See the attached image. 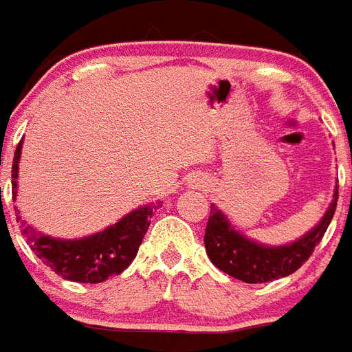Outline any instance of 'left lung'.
Here are the masks:
<instances>
[{"mask_svg": "<svg viewBox=\"0 0 352 352\" xmlns=\"http://www.w3.org/2000/svg\"><path fill=\"white\" fill-rule=\"evenodd\" d=\"M336 201H338V191H334L329 210L325 211V215L322 217L315 230H311L307 235L293 244L278 245V248L256 244L245 239L231 228L230 222L226 221L224 213L211 204L210 219L204 233L206 253L219 270L233 278L242 280L245 284H264L287 276L302 267L305 260L313 255V251L333 221Z\"/></svg>", "mask_w": 352, "mask_h": 352, "instance_id": "obj_1", "label": "left lung"}]
</instances>
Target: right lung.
Here are the masks:
<instances>
[{"label": "right lung", "instance_id": "obj_1", "mask_svg": "<svg viewBox=\"0 0 352 352\" xmlns=\"http://www.w3.org/2000/svg\"><path fill=\"white\" fill-rule=\"evenodd\" d=\"M21 144L14 151L12 162V195H18V162L21 155ZM159 206L150 204L131 211L130 215L110 226L96 235L79 239V241H57L52 236L41 235L30 224L16 215L21 224V235L25 236L30 250L45 264L65 280L81 282V284H99L108 276L121 275L135 258L139 245L146 235L150 219ZM18 211V208H14Z\"/></svg>", "mask_w": 352, "mask_h": 352}]
</instances>
